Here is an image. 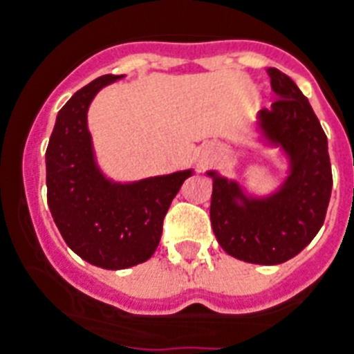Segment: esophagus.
Returning a JSON list of instances; mask_svg holds the SVG:
<instances>
[{"mask_svg":"<svg viewBox=\"0 0 354 354\" xmlns=\"http://www.w3.org/2000/svg\"><path fill=\"white\" fill-rule=\"evenodd\" d=\"M210 153H212V151H205V154L203 156H201V162H207V160H209V156H210Z\"/></svg>","mask_w":354,"mask_h":354,"instance_id":"1","label":"esophagus"}]
</instances>
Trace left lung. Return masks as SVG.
I'll return each instance as SVG.
<instances>
[{
    "label": "left lung",
    "instance_id": "8db88e82",
    "mask_svg": "<svg viewBox=\"0 0 354 354\" xmlns=\"http://www.w3.org/2000/svg\"><path fill=\"white\" fill-rule=\"evenodd\" d=\"M268 75L279 99L261 109L257 124L264 140L288 156L284 183L254 198L234 180L207 172L214 236L228 255L254 264L286 263L304 250L324 225L333 187L328 138L310 102L286 73L268 68Z\"/></svg>",
    "mask_w": 354,
    "mask_h": 354
}]
</instances>
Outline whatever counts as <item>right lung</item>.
Returning a JSON list of instances; mask_svg holds the SVG:
<instances>
[{
    "instance_id": "add662e5",
    "label": "right lung",
    "mask_w": 354,
    "mask_h": 354,
    "mask_svg": "<svg viewBox=\"0 0 354 354\" xmlns=\"http://www.w3.org/2000/svg\"><path fill=\"white\" fill-rule=\"evenodd\" d=\"M124 75H102L73 93L57 113L46 149V198L71 250L90 264L124 270L147 261L162 237L163 218L192 169L131 183L111 182L95 162L88 108L104 86Z\"/></svg>"
}]
</instances>
